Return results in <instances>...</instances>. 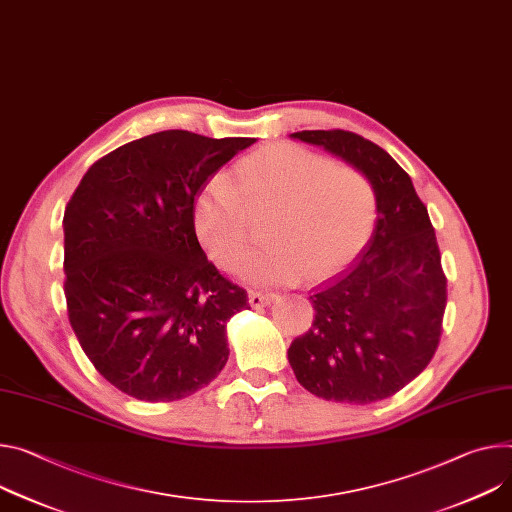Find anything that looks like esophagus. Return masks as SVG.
<instances>
[{
    "mask_svg": "<svg viewBox=\"0 0 512 512\" xmlns=\"http://www.w3.org/2000/svg\"><path fill=\"white\" fill-rule=\"evenodd\" d=\"M277 296L275 294H267V292H249V304L253 308H259V306H267L269 302H273Z\"/></svg>",
    "mask_w": 512,
    "mask_h": 512,
    "instance_id": "esophagus-1",
    "label": "esophagus"
}]
</instances>
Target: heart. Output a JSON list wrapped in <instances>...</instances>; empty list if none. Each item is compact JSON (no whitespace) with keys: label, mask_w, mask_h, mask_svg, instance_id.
<instances>
[{"label":"heart","mask_w":512,"mask_h":512,"mask_svg":"<svg viewBox=\"0 0 512 512\" xmlns=\"http://www.w3.org/2000/svg\"><path fill=\"white\" fill-rule=\"evenodd\" d=\"M269 208L267 245L249 251L237 273L261 286L322 280L341 269L367 241L376 218V194L355 167L335 165L292 143H277L245 157L237 181L226 173L206 179L194 200V226L220 263L239 259L251 212Z\"/></svg>","instance_id":"obj_1"}]
</instances>
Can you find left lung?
Wrapping results in <instances>:
<instances>
[{"label": "left lung", "instance_id": "left-lung-1", "mask_svg": "<svg viewBox=\"0 0 512 512\" xmlns=\"http://www.w3.org/2000/svg\"><path fill=\"white\" fill-rule=\"evenodd\" d=\"M359 169L376 192L378 220L359 259L314 288L312 327L288 349L296 380L314 396L369 404L394 396L433 359L447 277L427 206L408 173L349 130H302Z\"/></svg>", "mask_w": 512, "mask_h": 512}]
</instances>
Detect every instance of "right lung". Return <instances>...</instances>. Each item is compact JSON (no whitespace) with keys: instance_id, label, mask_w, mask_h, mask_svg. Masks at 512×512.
Here are the masks:
<instances>
[{"instance_id":"obj_1","label":"right lung","mask_w":512,"mask_h":512,"mask_svg":"<svg viewBox=\"0 0 512 512\" xmlns=\"http://www.w3.org/2000/svg\"><path fill=\"white\" fill-rule=\"evenodd\" d=\"M255 138L163 130L87 169L65 208V298L71 329L114 388L173 402L226 365V322L247 292L208 261L194 200Z\"/></svg>"}]
</instances>
